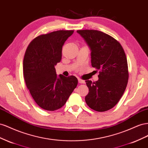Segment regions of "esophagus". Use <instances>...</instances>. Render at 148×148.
<instances>
[{
    "label": "esophagus",
    "mask_w": 148,
    "mask_h": 148,
    "mask_svg": "<svg viewBox=\"0 0 148 148\" xmlns=\"http://www.w3.org/2000/svg\"><path fill=\"white\" fill-rule=\"evenodd\" d=\"M78 82L80 84H84V83H85V81H84V80H82L81 79H78Z\"/></svg>",
    "instance_id": "obj_1"
}]
</instances>
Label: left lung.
<instances>
[{
  "label": "left lung",
  "instance_id": "1",
  "mask_svg": "<svg viewBox=\"0 0 148 148\" xmlns=\"http://www.w3.org/2000/svg\"><path fill=\"white\" fill-rule=\"evenodd\" d=\"M77 32L90 49L92 66L100 71L97 81H86L88 88L86 102L95 111H107L119 102L128 84V63L124 49L119 41L103 32L95 29Z\"/></svg>",
  "mask_w": 148,
  "mask_h": 148
}]
</instances>
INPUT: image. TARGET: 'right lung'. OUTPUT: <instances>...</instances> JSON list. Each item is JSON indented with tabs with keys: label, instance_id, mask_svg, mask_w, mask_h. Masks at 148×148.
Here are the masks:
<instances>
[{
	"label": "right lung",
	"instance_id": "add662e5",
	"mask_svg": "<svg viewBox=\"0 0 148 148\" xmlns=\"http://www.w3.org/2000/svg\"><path fill=\"white\" fill-rule=\"evenodd\" d=\"M74 30H58L41 35L29 44L23 59L25 83L40 107L54 111L64 106L77 87L74 75L57 76L55 66L62 57L64 42Z\"/></svg>",
	"mask_w": 148,
	"mask_h": 148
}]
</instances>
